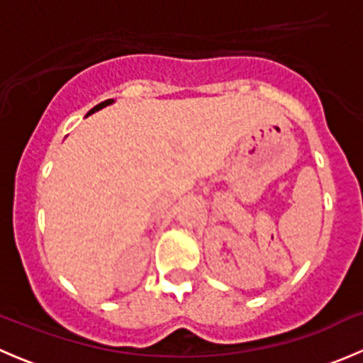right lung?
Wrapping results in <instances>:
<instances>
[{
    "mask_svg": "<svg viewBox=\"0 0 363 363\" xmlns=\"http://www.w3.org/2000/svg\"><path fill=\"white\" fill-rule=\"evenodd\" d=\"M112 101H113V100H105V101H101V104H100V105H96V107H94V108H91V111H89V112H87V116H91V113H94V112H96V111H100V108L107 107V105H111V104H112Z\"/></svg>",
    "mask_w": 363,
    "mask_h": 363,
    "instance_id": "1",
    "label": "right lung"
}]
</instances>
